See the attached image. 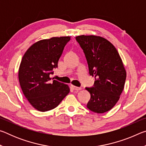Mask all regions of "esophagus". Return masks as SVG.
I'll list each match as a JSON object with an SVG mask.
<instances>
[{
	"instance_id": "obj_1",
	"label": "esophagus",
	"mask_w": 146,
	"mask_h": 146,
	"mask_svg": "<svg viewBox=\"0 0 146 146\" xmlns=\"http://www.w3.org/2000/svg\"><path fill=\"white\" fill-rule=\"evenodd\" d=\"M71 88L73 90H76V91H78V90H82V88H80V87H76V86H71Z\"/></svg>"
}]
</instances>
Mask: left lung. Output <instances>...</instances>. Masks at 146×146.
Segmentation results:
<instances>
[{
    "label": "left lung",
    "instance_id": "1",
    "mask_svg": "<svg viewBox=\"0 0 146 146\" xmlns=\"http://www.w3.org/2000/svg\"><path fill=\"white\" fill-rule=\"evenodd\" d=\"M76 40L83 49L89 73L95 77L93 87L86 88L91 95L87 108L104 113L114 107L124 87L126 71L115 46L99 36L80 35Z\"/></svg>",
    "mask_w": 146,
    "mask_h": 146
}]
</instances>
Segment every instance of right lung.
<instances>
[{
    "label": "right lung",
    "mask_w": 146,
    "mask_h": 146,
    "mask_svg": "<svg viewBox=\"0 0 146 146\" xmlns=\"http://www.w3.org/2000/svg\"><path fill=\"white\" fill-rule=\"evenodd\" d=\"M70 36L52 37L33 44L24 54L19 70L22 91L34 108L42 112L58 106L70 93L67 84L53 80L50 75Z\"/></svg>",
    "instance_id": "add662e5"
}]
</instances>
